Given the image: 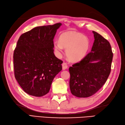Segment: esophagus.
<instances>
[{"mask_svg":"<svg viewBox=\"0 0 125 125\" xmlns=\"http://www.w3.org/2000/svg\"><path fill=\"white\" fill-rule=\"evenodd\" d=\"M62 70H65L66 69H67L68 68V65L66 62H63L62 64Z\"/></svg>","mask_w":125,"mask_h":125,"instance_id":"obj_1","label":"esophagus"}]
</instances>
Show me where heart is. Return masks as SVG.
Returning <instances> with one entry per match:
<instances>
[{
	"label": "heart",
	"instance_id": "heart-1",
	"mask_svg": "<svg viewBox=\"0 0 125 125\" xmlns=\"http://www.w3.org/2000/svg\"><path fill=\"white\" fill-rule=\"evenodd\" d=\"M89 38L81 33L74 31L65 32L61 34L59 42L55 41L54 49L58 55H61L62 49H66V53L71 62H77L83 59L89 48Z\"/></svg>",
	"mask_w": 125,
	"mask_h": 125
}]
</instances>
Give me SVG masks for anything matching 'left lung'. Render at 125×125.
<instances>
[{"mask_svg": "<svg viewBox=\"0 0 125 125\" xmlns=\"http://www.w3.org/2000/svg\"><path fill=\"white\" fill-rule=\"evenodd\" d=\"M93 32L95 41L91 52L69 68L70 90L77 97L95 94L105 84L111 72L113 53L110 44L100 34Z\"/></svg>", "mask_w": 125, "mask_h": 125, "instance_id": "8db88e82", "label": "left lung"}]
</instances>
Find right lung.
<instances>
[{"label":"right lung","mask_w":125,"mask_h":125,"mask_svg":"<svg viewBox=\"0 0 125 125\" xmlns=\"http://www.w3.org/2000/svg\"><path fill=\"white\" fill-rule=\"evenodd\" d=\"M62 23L35 27L22 34L13 54L15 77L27 94L41 97L49 92L62 70L53 53V38Z\"/></svg>","instance_id":"obj_1"}]
</instances>
